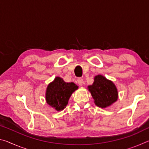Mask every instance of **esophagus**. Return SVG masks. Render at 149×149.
Masks as SVG:
<instances>
[{"label": "esophagus", "mask_w": 149, "mask_h": 149, "mask_svg": "<svg viewBox=\"0 0 149 149\" xmlns=\"http://www.w3.org/2000/svg\"><path fill=\"white\" fill-rule=\"evenodd\" d=\"M77 84H79L80 86H82L83 84H84V80H83L82 78H78V79H77Z\"/></svg>", "instance_id": "1"}]
</instances>
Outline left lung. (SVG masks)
Here are the masks:
<instances>
[{"label":"left lung","mask_w":149,"mask_h":149,"mask_svg":"<svg viewBox=\"0 0 149 149\" xmlns=\"http://www.w3.org/2000/svg\"><path fill=\"white\" fill-rule=\"evenodd\" d=\"M88 89L95 104L100 108L110 107L118 100V93L116 85L102 75H96L94 82L88 86Z\"/></svg>","instance_id":"obj_1"}]
</instances>
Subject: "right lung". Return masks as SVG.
Here are the masks:
<instances>
[{"instance_id":"1","label":"right lung","mask_w":149,"mask_h":149,"mask_svg":"<svg viewBox=\"0 0 149 149\" xmlns=\"http://www.w3.org/2000/svg\"><path fill=\"white\" fill-rule=\"evenodd\" d=\"M77 89L78 86L74 83H66L61 77H55L47 88V103L56 110L61 111L66 107L70 97Z\"/></svg>"}]
</instances>
